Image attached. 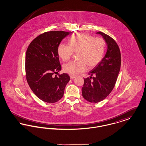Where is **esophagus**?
Here are the masks:
<instances>
[{
	"label": "esophagus",
	"mask_w": 146,
	"mask_h": 146,
	"mask_svg": "<svg viewBox=\"0 0 146 146\" xmlns=\"http://www.w3.org/2000/svg\"><path fill=\"white\" fill-rule=\"evenodd\" d=\"M75 77H76V76H70V79H74Z\"/></svg>",
	"instance_id": "1"
}]
</instances>
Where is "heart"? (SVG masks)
Segmentation results:
<instances>
[{
    "label": "heart",
    "instance_id": "heart-1",
    "mask_svg": "<svg viewBox=\"0 0 146 146\" xmlns=\"http://www.w3.org/2000/svg\"><path fill=\"white\" fill-rule=\"evenodd\" d=\"M106 42L102 38H94L86 33H78L70 38L69 44L61 43L57 48L58 56L64 61L70 60L74 52L77 53L78 61H72L63 66L64 71L71 76L84 72L86 65L93 68L102 60Z\"/></svg>",
    "mask_w": 146,
    "mask_h": 146
}]
</instances>
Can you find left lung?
Returning <instances> with one entry per match:
<instances>
[{
  "label": "left lung",
  "mask_w": 146,
  "mask_h": 146,
  "mask_svg": "<svg viewBox=\"0 0 146 146\" xmlns=\"http://www.w3.org/2000/svg\"><path fill=\"white\" fill-rule=\"evenodd\" d=\"M107 45L106 54L97 66L90 72V78H84L82 88L84 98L91 103H97L107 97L116 83L121 65V54L116 42L102 32Z\"/></svg>",
  "instance_id": "8db88e82"
}]
</instances>
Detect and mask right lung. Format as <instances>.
I'll use <instances>...</instances> for the list:
<instances>
[{"instance_id": "right-lung-1", "label": "right lung", "mask_w": 146, "mask_h": 146, "mask_svg": "<svg viewBox=\"0 0 146 146\" xmlns=\"http://www.w3.org/2000/svg\"><path fill=\"white\" fill-rule=\"evenodd\" d=\"M71 33L46 32L36 36L28 46L25 60L26 79L35 95L44 102L52 104L61 100L70 81L68 74L58 73L61 66L57 48L63 39Z\"/></svg>"}]
</instances>
